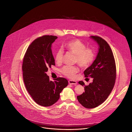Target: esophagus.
<instances>
[{
	"label": "esophagus",
	"mask_w": 132,
	"mask_h": 132,
	"mask_svg": "<svg viewBox=\"0 0 132 132\" xmlns=\"http://www.w3.org/2000/svg\"><path fill=\"white\" fill-rule=\"evenodd\" d=\"M69 83L70 84H71V85H76L77 84V82L76 81H74V80H70L69 81Z\"/></svg>",
	"instance_id": "obj_1"
}]
</instances>
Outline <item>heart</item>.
<instances>
[{"label": "heart", "mask_w": 132, "mask_h": 132, "mask_svg": "<svg viewBox=\"0 0 132 132\" xmlns=\"http://www.w3.org/2000/svg\"><path fill=\"white\" fill-rule=\"evenodd\" d=\"M65 48L76 55V62L82 68L89 67L94 61L95 53L94 51L90 48H86V45L79 39H74L67 43ZM63 50L59 48L55 54V60L57 63H60L63 59ZM61 73L69 78H73L78 71L77 66H64L61 70Z\"/></svg>", "instance_id": "obj_1"}]
</instances>
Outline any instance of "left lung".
<instances>
[{"mask_svg":"<svg viewBox=\"0 0 132 132\" xmlns=\"http://www.w3.org/2000/svg\"><path fill=\"white\" fill-rule=\"evenodd\" d=\"M90 38L98 46V52L92 64L84 72L85 77L93 78V82L84 86L82 81L78 83L84 86L85 92L77 96L85 108H94L102 104L113 89L116 79V65L113 53L108 44L97 36Z\"/></svg>","mask_w":132,"mask_h":132,"instance_id":"left-lung-1","label":"left lung"}]
</instances>
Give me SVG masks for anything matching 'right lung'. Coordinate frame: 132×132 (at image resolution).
<instances>
[{
	"instance_id": "1",
	"label": "right lung",
	"mask_w": 132,
	"mask_h": 132,
	"mask_svg": "<svg viewBox=\"0 0 132 132\" xmlns=\"http://www.w3.org/2000/svg\"><path fill=\"white\" fill-rule=\"evenodd\" d=\"M57 37L44 36L36 39L28 47L22 64L23 80L28 93L38 104L49 107L55 104L60 94L68 85L64 78L50 81L46 72L55 60L52 45Z\"/></svg>"
}]
</instances>
